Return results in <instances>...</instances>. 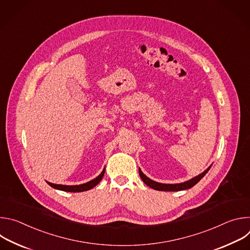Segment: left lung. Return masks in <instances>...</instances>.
<instances>
[{
	"instance_id": "obj_1",
	"label": "left lung",
	"mask_w": 250,
	"mask_h": 250,
	"mask_svg": "<svg viewBox=\"0 0 250 250\" xmlns=\"http://www.w3.org/2000/svg\"><path fill=\"white\" fill-rule=\"evenodd\" d=\"M210 167H211V165L207 170H205L202 174H200L199 176H196L195 178H192L191 180H189L187 182H184V183H180V184H161V183H157V182L149 179L148 177H146L144 173L141 172L140 169H138V171H139V176L141 178V180L144 181L147 186H149L150 188H152L154 190H158V191H169V192L172 191L173 192V191H182V190H187V189L192 188L208 173V171L209 170Z\"/></svg>"
}]
</instances>
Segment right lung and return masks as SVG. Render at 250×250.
<instances>
[{
    "mask_svg": "<svg viewBox=\"0 0 250 250\" xmlns=\"http://www.w3.org/2000/svg\"><path fill=\"white\" fill-rule=\"evenodd\" d=\"M104 174V169L102 171V173L97 178H95V179H93L90 182H87L85 184H81V185L67 186V185H57V184H53V183H49V182H47V184L50 185L54 189L65 191V192H73V193L74 192H84V191L90 190V189L94 188L96 185H98L100 183V181L102 180Z\"/></svg>",
    "mask_w": 250,
    "mask_h": 250,
    "instance_id": "obj_1",
    "label": "right lung"
}]
</instances>
